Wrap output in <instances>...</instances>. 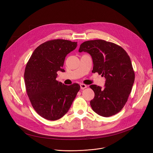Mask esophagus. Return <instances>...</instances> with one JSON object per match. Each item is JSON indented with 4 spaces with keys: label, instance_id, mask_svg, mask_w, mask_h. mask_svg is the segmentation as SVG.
Wrapping results in <instances>:
<instances>
[{
    "label": "esophagus",
    "instance_id": "34e87169",
    "mask_svg": "<svg viewBox=\"0 0 153 153\" xmlns=\"http://www.w3.org/2000/svg\"><path fill=\"white\" fill-rule=\"evenodd\" d=\"M80 86L81 90H84L85 88H87V86H86V85H85V84H83V83H81V84L80 85Z\"/></svg>",
    "mask_w": 153,
    "mask_h": 153
}]
</instances>
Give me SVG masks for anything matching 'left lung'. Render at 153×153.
<instances>
[{
    "instance_id": "8db88e82",
    "label": "left lung",
    "mask_w": 153,
    "mask_h": 153,
    "mask_svg": "<svg viewBox=\"0 0 153 153\" xmlns=\"http://www.w3.org/2000/svg\"><path fill=\"white\" fill-rule=\"evenodd\" d=\"M79 51L89 53L94 65L92 72L106 79L104 88L90 86L95 94L90 101L93 110L103 117L116 114L126 103L134 82L129 56L121 47L100 39L84 42Z\"/></svg>"
}]
</instances>
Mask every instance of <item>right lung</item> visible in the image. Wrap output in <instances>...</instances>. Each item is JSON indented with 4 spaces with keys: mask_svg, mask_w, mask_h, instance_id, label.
<instances>
[{
    "mask_svg": "<svg viewBox=\"0 0 153 153\" xmlns=\"http://www.w3.org/2000/svg\"><path fill=\"white\" fill-rule=\"evenodd\" d=\"M77 42L54 39L37 47L27 63L24 80L31 103L43 118L56 120L66 114L80 86L66 85L56 80L65 57L76 49Z\"/></svg>",
    "mask_w": 153,
    "mask_h": 153,
    "instance_id": "right-lung-1",
    "label": "right lung"
}]
</instances>
